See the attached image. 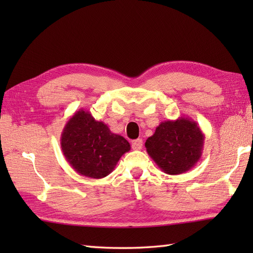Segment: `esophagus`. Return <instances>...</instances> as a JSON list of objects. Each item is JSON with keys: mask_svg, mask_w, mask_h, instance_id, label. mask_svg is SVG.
Returning a JSON list of instances; mask_svg holds the SVG:
<instances>
[{"mask_svg": "<svg viewBox=\"0 0 253 253\" xmlns=\"http://www.w3.org/2000/svg\"><path fill=\"white\" fill-rule=\"evenodd\" d=\"M143 146V142L141 139H136V140L131 141V148L133 150H141Z\"/></svg>", "mask_w": 253, "mask_h": 253, "instance_id": "obj_1", "label": "esophagus"}]
</instances>
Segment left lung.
Segmentation results:
<instances>
[{
  "instance_id": "1",
  "label": "left lung",
  "mask_w": 253,
  "mask_h": 253,
  "mask_svg": "<svg viewBox=\"0 0 253 253\" xmlns=\"http://www.w3.org/2000/svg\"><path fill=\"white\" fill-rule=\"evenodd\" d=\"M204 135L198 124L188 117L160 124L146 141L147 152L169 175H179L195 168L201 159Z\"/></svg>"
}]
</instances>
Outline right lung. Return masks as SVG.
<instances>
[{
    "instance_id": "obj_1",
    "label": "right lung",
    "mask_w": 253,
    "mask_h": 253,
    "mask_svg": "<svg viewBox=\"0 0 253 253\" xmlns=\"http://www.w3.org/2000/svg\"><path fill=\"white\" fill-rule=\"evenodd\" d=\"M64 157L78 174L100 179L111 174L130 150L125 138L113 133L106 124L80 109L69 118L61 135Z\"/></svg>"
}]
</instances>
